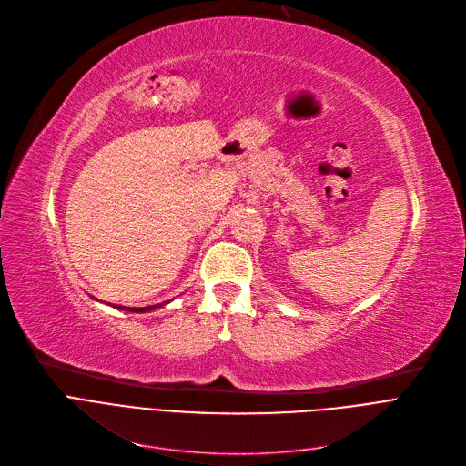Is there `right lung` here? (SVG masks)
Masks as SVG:
<instances>
[{
	"instance_id": "right-lung-1",
	"label": "right lung",
	"mask_w": 466,
	"mask_h": 466,
	"mask_svg": "<svg viewBox=\"0 0 466 466\" xmlns=\"http://www.w3.org/2000/svg\"><path fill=\"white\" fill-rule=\"evenodd\" d=\"M157 307H161V303L159 305H156V307H141V309H126V310H131V312H148V310H152V309H157ZM120 309V307H118Z\"/></svg>"
}]
</instances>
